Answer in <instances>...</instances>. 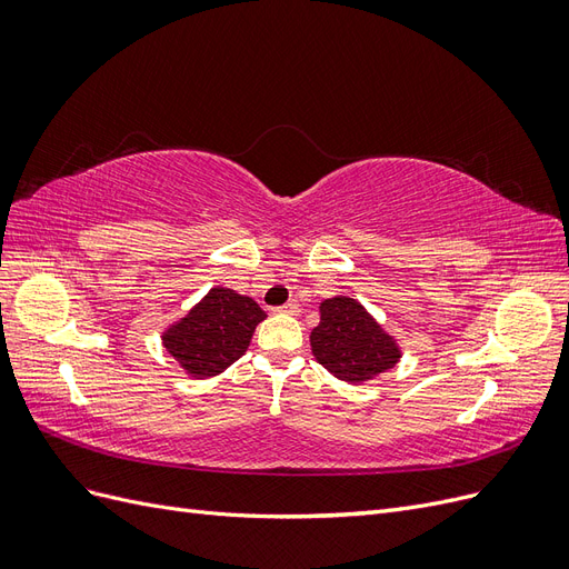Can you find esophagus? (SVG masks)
Listing matches in <instances>:
<instances>
[{"mask_svg": "<svg viewBox=\"0 0 569 569\" xmlns=\"http://www.w3.org/2000/svg\"><path fill=\"white\" fill-rule=\"evenodd\" d=\"M280 313H289V316H299V311H301V306L297 303V301H287L284 306H280L278 308Z\"/></svg>", "mask_w": 569, "mask_h": 569, "instance_id": "34e87169", "label": "esophagus"}]
</instances>
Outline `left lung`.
Masks as SVG:
<instances>
[{
	"mask_svg": "<svg viewBox=\"0 0 569 569\" xmlns=\"http://www.w3.org/2000/svg\"><path fill=\"white\" fill-rule=\"evenodd\" d=\"M318 363L339 380L368 382L401 358L396 341L356 299L335 297L320 303V325L311 332Z\"/></svg>",
	"mask_w": 569,
	"mask_h": 569,
	"instance_id": "obj_1",
	"label": "left lung"
}]
</instances>
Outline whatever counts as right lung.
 <instances>
[{
  "mask_svg": "<svg viewBox=\"0 0 569 569\" xmlns=\"http://www.w3.org/2000/svg\"><path fill=\"white\" fill-rule=\"evenodd\" d=\"M263 318L253 299L213 287L180 322L168 327L163 347L192 377H213L244 356Z\"/></svg>",
  "mask_w": 569,
  "mask_h": 569,
  "instance_id": "1",
  "label": "right lung"
}]
</instances>
